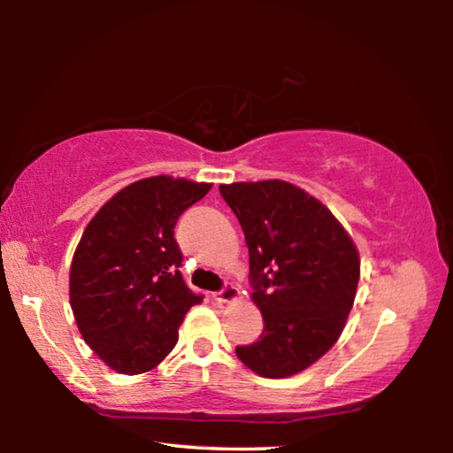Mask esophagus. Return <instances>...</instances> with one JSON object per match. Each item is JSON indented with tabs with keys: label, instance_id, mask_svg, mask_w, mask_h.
<instances>
[{
	"label": "esophagus",
	"instance_id": "obj_1",
	"mask_svg": "<svg viewBox=\"0 0 453 453\" xmlns=\"http://www.w3.org/2000/svg\"><path fill=\"white\" fill-rule=\"evenodd\" d=\"M211 297L219 303H229V302H235L237 297H240V289H237L234 283H226V286L219 291H213Z\"/></svg>",
	"mask_w": 453,
	"mask_h": 453
}]
</instances>
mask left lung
Returning <instances> with one entry per match:
<instances>
[{"mask_svg": "<svg viewBox=\"0 0 453 453\" xmlns=\"http://www.w3.org/2000/svg\"><path fill=\"white\" fill-rule=\"evenodd\" d=\"M219 194L243 229L264 318L257 342L235 354L257 375L288 378L340 337L359 281L357 250L324 203L288 181H237Z\"/></svg>", "mask_w": 453, "mask_h": 453, "instance_id": "obj_1", "label": "left lung"}]
</instances>
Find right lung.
<instances>
[{
    "label": "right lung",
    "instance_id": "right-lung-1",
    "mask_svg": "<svg viewBox=\"0 0 453 453\" xmlns=\"http://www.w3.org/2000/svg\"><path fill=\"white\" fill-rule=\"evenodd\" d=\"M210 188L170 175L140 180L118 191L81 235L72 310L88 346L119 373L153 370L178 343L188 310L203 300L180 272L173 229Z\"/></svg>",
    "mask_w": 453,
    "mask_h": 453
}]
</instances>
